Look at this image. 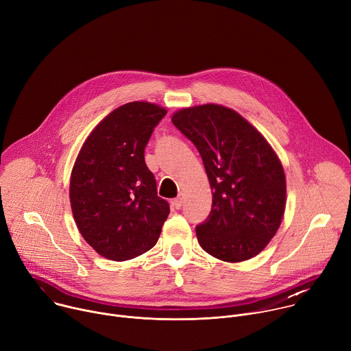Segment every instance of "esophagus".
<instances>
[{
	"label": "esophagus",
	"mask_w": 351,
	"mask_h": 351,
	"mask_svg": "<svg viewBox=\"0 0 351 351\" xmlns=\"http://www.w3.org/2000/svg\"><path fill=\"white\" fill-rule=\"evenodd\" d=\"M182 203H183V198L179 195V197H176L173 202H172V204H173V207L176 208V210H179L180 207H182Z\"/></svg>",
	"instance_id": "esophagus-1"
}]
</instances>
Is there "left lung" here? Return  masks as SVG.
I'll use <instances>...</instances> for the list:
<instances>
[{
  "mask_svg": "<svg viewBox=\"0 0 351 351\" xmlns=\"http://www.w3.org/2000/svg\"><path fill=\"white\" fill-rule=\"evenodd\" d=\"M172 123L198 149L213 190L211 213L195 226L199 245L228 263L256 257L286 207V178L272 147L241 115L218 104L179 110Z\"/></svg>",
  "mask_w": 351,
  "mask_h": 351,
  "instance_id": "8db88e82",
  "label": "left lung"
}]
</instances>
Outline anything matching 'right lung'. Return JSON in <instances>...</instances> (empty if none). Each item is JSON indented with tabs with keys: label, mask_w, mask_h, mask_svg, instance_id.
Wrapping results in <instances>:
<instances>
[{
	"label": "right lung",
	"mask_w": 351,
	"mask_h": 351,
	"mask_svg": "<svg viewBox=\"0 0 351 351\" xmlns=\"http://www.w3.org/2000/svg\"><path fill=\"white\" fill-rule=\"evenodd\" d=\"M165 115V108L145 101L114 110L94 128L75 161L69 186L75 222L108 260H132L153 248L169 215L144 161V148Z\"/></svg>",
	"instance_id": "obj_1"
}]
</instances>
